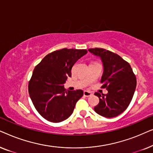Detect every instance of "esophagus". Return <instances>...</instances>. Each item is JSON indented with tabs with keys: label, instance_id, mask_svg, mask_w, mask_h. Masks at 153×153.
Returning <instances> with one entry per match:
<instances>
[{
	"label": "esophagus",
	"instance_id": "obj_1",
	"mask_svg": "<svg viewBox=\"0 0 153 153\" xmlns=\"http://www.w3.org/2000/svg\"><path fill=\"white\" fill-rule=\"evenodd\" d=\"M91 95H92V93H91V92L87 91H85L84 92H83V96H85V97H90V96H91Z\"/></svg>",
	"mask_w": 153,
	"mask_h": 153
}]
</instances>
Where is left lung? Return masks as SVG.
<instances>
[{
  "label": "left lung",
  "instance_id": "1",
  "mask_svg": "<svg viewBox=\"0 0 153 153\" xmlns=\"http://www.w3.org/2000/svg\"><path fill=\"white\" fill-rule=\"evenodd\" d=\"M88 51L101 58L104 66L101 83L106 88V95L95 93L100 102L95 111L106 118H114L126 110L130 104L137 86V79L130 65L118 54L101 48Z\"/></svg>",
  "mask_w": 153,
  "mask_h": 153
}]
</instances>
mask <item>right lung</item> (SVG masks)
<instances>
[{"label":"right lung","mask_w":153,"mask_h":153,"mask_svg":"<svg viewBox=\"0 0 153 153\" xmlns=\"http://www.w3.org/2000/svg\"><path fill=\"white\" fill-rule=\"evenodd\" d=\"M86 49H65L53 51L35 67L28 83V93L37 112L52 123L62 122L74 111L82 90L66 91L64 83L75 62Z\"/></svg>","instance_id":"add662e5"}]
</instances>
